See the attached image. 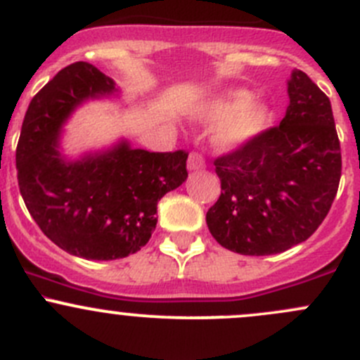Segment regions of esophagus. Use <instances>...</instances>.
Instances as JSON below:
<instances>
[{"mask_svg": "<svg viewBox=\"0 0 360 360\" xmlns=\"http://www.w3.org/2000/svg\"><path fill=\"white\" fill-rule=\"evenodd\" d=\"M205 169V160L200 153H190L188 157V170H202Z\"/></svg>", "mask_w": 360, "mask_h": 360, "instance_id": "esophagus-1", "label": "esophagus"}]
</instances>
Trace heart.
Here are the masks:
<instances>
[{"instance_id":"obj_1","label":"heart","mask_w":360,"mask_h":360,"mask_svg":"<svg viewBox=\"0 0 360 360\" xmlns=\"http://www.w3.org/2000/svg\"><path fill=\"white\" fill-rule=\"evenodd\" d=\"M190 118L200 125H214L210 144L221 153L244 150L266 130L271 108L245 89H226L197 104Z\"/></svg>"}]
</instances>
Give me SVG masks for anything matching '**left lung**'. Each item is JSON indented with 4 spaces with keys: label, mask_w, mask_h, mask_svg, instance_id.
I'll return each mask as SVG.
<instances>
[{
    "label": "left lung",
    "mask_w": 360,
    "mask_h": 360,
    "mask_svg": "<svg viewBox=\"0 0 360 360\" xmlns=\"http://www.w3.org/2000/svg\"><path fill=\"white\" fill-rule=\"evenodd\" d=\"M281 125L214 162L221 197L207 210L217 244L270 256L307 240L328 216L341 177L329 97L300 69L288 79Z\"/></svg>",
    "instance_id": "8db88e82"
}]
</instances>
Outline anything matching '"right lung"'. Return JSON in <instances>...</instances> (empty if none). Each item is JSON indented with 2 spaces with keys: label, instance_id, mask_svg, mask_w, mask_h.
Segmentation results:
<instances>
[{
  "label": "right lung",
  "instance_id": "right-lung-1",
  "mask_svg": "<svg viewBox=\"0 0 360 360\" xmlns=\"http://www.w3.org/2000/svg\"><path fill=\"white\" fill-rule=\"evenodd\" d=\"M112 78L89 63L60 69L29 104L17 144L20 195L32 219L72 256L110 261L148 244L157 203L188 179V153H151L125 137L71 158L64 125L89 101L118 97Z\"/></svg>",
  "mask_w": 360,
  "mask_h": 360
}]
</instances>
